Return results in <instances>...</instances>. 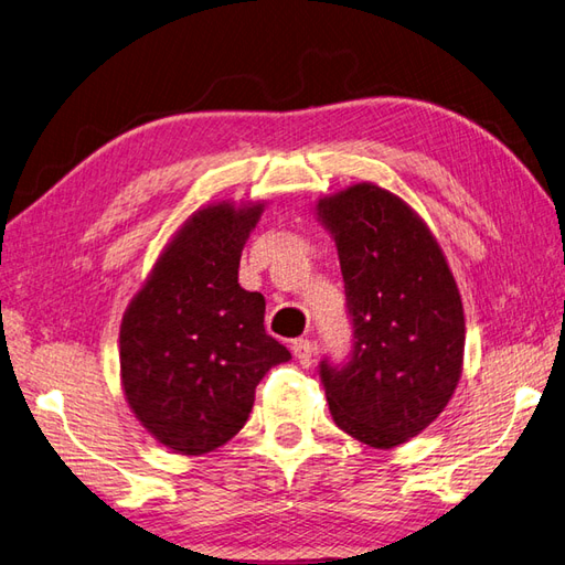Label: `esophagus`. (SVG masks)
<instances>
[{
	"label": "esophagus",
	"instance_id": "34e87169",
	"mask_svg": "<svg viewBox=\"0 0 565 565\" xmlns=\"http://www.w3.org/2000/svg\"><path fill=\"white\" fill-rule=\"evenodd\" d=\"M291 349H294V355H296V360H298L302 367H310L315 363V345L308 339L294 341Z\"/></svg>",
	"mask_w": 565,
	"mask_h": 565
}]
</instances>
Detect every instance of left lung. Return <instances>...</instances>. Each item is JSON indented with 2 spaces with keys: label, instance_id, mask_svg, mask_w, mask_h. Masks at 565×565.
<instances>
[{
  "label": "left lung",
  "instance_id": "obj_1",
  "mask_svg": "<svg viewBox=\"0 0 565 565\" xmlns=\"http://www.w3.org/2000/svg\"><path fill=\"white\" fill-rule=\"evenodd\" d=\"M337 243L355 324L343 367L322 363L331 417L372 448H396L451 401L466 353L454 271L427 222L377 183H351L315 202Z\"/></svg>",
  "mask_w": 565,
  "mask_h": 565
}]
</instances>
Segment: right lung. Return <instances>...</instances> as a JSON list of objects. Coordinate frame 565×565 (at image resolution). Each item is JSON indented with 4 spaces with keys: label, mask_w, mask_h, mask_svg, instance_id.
<instances>
[{
    "label": "right lung",
    "mask_w": 565,
    "mask_h": 565,
    "mask_svg": "<svg viewBox=\"0 0 565 565\" xmlns=\"http://www.w3.org/2000/svg\"><path fill=\"white\" fill-rule=\"evenodd\" d=\"M265 202L198 207L159 253L119 329L128 408L154 441L202 456L243 429L255 386L291 360L265 331V296L238 284Z\"/></svg>",
    "instance_id": "obj_1"
}]
</instances>
